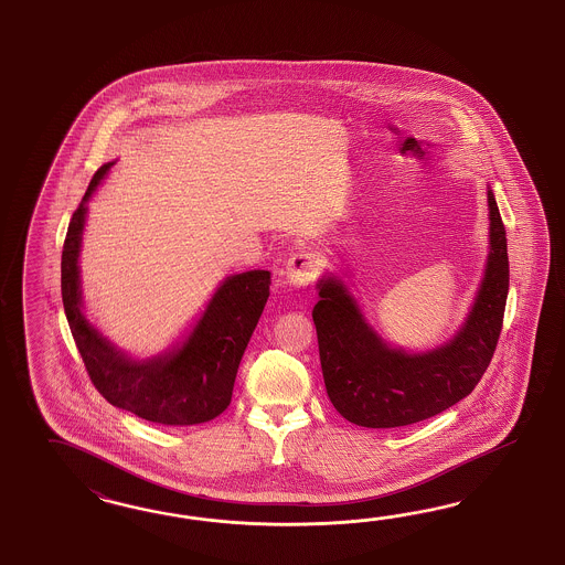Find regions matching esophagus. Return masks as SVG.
<instances>
[{"label": "esophagus", "instance_id": "esophagus-1", "mask_svg": "<svg viewBox=\"0 0 565 565\" xmlns=\"http://www.w3.org/2000/svg\"><path fill=\"white\" fill-rule=\"evenodd\" d=\"M319 274V258L312 253H296L291 255L286 267L288 284L294 288H307Z\"/></svg>", "mask_w": 565, "mask_h": 565}]
</instances>
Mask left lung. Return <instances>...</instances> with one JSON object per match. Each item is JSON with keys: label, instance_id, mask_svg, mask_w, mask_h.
Returning <instances> with one entry per match:
<instances>
[{"label": "left lung", "instance_id": "left-lung-1", "mask_svg": "<svg viewBox=\"0 0 565 565\" xmlns=\"http://www.w3.org/2000/svg\"><path fill=\"white\" fill-rule=\"evenodd\" d=\"M491 253L477 302L460 333L427 354L390 348L364 323L338 279H321L312 308L326 390L345 420L366 428L406 427L470 394L493 359L510 290L508 239L489 190Z\"/></svg>", "mask_w": 565, "mask_h": 565}]
</instances>
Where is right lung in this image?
<instances>
[{"label":"right lung","mask_w":565,"mask_h":565,"mask_svg":"<svg viewBox=\"0 0 565 565\" xmlns=\"http://www.w3.org/2000/svg\"><path fill=\"white\" fill-rule=\"evenodd\" d=\"M111 166L105 163L95 171L64 239L62 300L72 338L93 385L111 406L157 425L206 423L232 402L239 360L269 298L271 274L246 271L227 277L180 350L142 362L126 359L88 326L81 310L78 281L86 201Z\"/></svg>","instance_id":"add662e5"}]
</instances>
